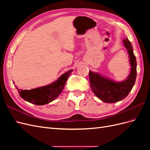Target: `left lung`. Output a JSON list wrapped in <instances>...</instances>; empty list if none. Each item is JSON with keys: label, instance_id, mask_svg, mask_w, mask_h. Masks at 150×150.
<instances>
[{"label": "left lung", "instance_id": "left-lung-1", "mask_svg": "<svg viewBox=\"0 0 150 150\" xmlns=\"http://www.w3.org/2000/svg\"><path fill=\"white\" fill-rule=\"evenodd\" d=\"M129 55L130 73L122 81H115L103 76L98 72L89 71V82L92 91L104 103L118 102L128 96L134 85L137 78V59L133 53L132 44L128 38L122 40Z\"/></svg>", "mask_w": 150, "mask_h": 150}]
</instances>
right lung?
Returning a JSON list of instances; mask_svg holds the SVG:
<instances>
[{"label": "right lung", "mask_w": 150, "mask_h": 150, "mask_svg": "<svg viewBox=\"0 0 150 150\" xmlns=\"http://www.w3.org/2000/svg\"><path fill=\"white\" fill-rule=\"evenodd\" d=\"M72 71V69L67 71L51 84L42 87L30 90L21 89L17 88V86L16 88L24 100L36 105H44L52 102L59 96ZM13 83L14 84V82Z\"/></svg>", "instance_id": "1"}]
</instances>
